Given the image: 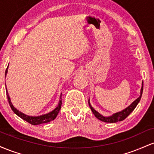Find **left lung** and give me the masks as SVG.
Returning <instances> with one entry per match:
<instances>
[{"mask_svg": "<svg viewBox=\"0 0 154 154\" xmlns=\"http://www.w3.org/2000/svg\"><path fill=\"white\" fill-rule=\"evenodd\" d=\"M143 91V82L142 83V88H141V90H140V95L138 98H137L135 100H134V101L132 102V103L130 104L128 107H127L126 109H125L122 111H119V112L115 113V114H114L113 115H111L110 116H104L103 115H101L100 114H99L97 111H95L91 105L90 99L88 100V103H89V106L91 108L92 112L93 113V114H94L95 116L97 118V119H98L102 122H104L115 123V122H117L122 121V120L126 119V118L130 115V113L132 112V111L135 109V107L137 106V105L138 104L140 100L141 96H142Z\"/></svg>", "mask_w": 154, "mask_h": 154, "instance_id": "left-lung-1", "label": "left lung"}]
</instances>
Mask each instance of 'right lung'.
<instances>
[{"mask_svg":"<svg viewBox=\"0 0 154 154\" xmlns=\"http://www.w3.org/2000/svg\"><path fill=\"white\" fill-rule=\"evenodd\" d=\"M8 66H7L6 69V75L8 72ZM6 95H7V98H8V103H9V105L11 108L12 111L17 114V116H19V117L22 118V119H24V121L27 122L29 124L33 125H41V124H44V123H48L49 122L53 121V120L56 119V117L57 116L58 114H59L60 109H61V96H60V100L59 102V104H58L57 106L56 107V109L54 110H53L51 112L48 113V114H43V115H40V116H28L26 115V114H23L22 112L19 111V110H17L16 108L14 106L13 104H12L11 102V99H10V97L8 95V91H7V89L6 88Z\"/></svg>","mask_w":154,"mask_h":154,"instance_id":"right-lung-1","label":"right lung"}]
</instances>
